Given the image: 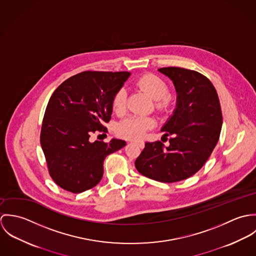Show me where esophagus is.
<instances>
[{
	"label": "esophagus",
	"mask_w": 256,
	"mask_h": 256,
	"mask_svg": "<svg viewBox=\"0 0 256 256\" xmlns=\"http://www.w3.org/2000/svg\"><path fill=\"white\" fill-rule=\"evenodd\" d=\"M134 142H135V144H137L140 148H144V142H142V141H134Z\"/></svg>",
	"instance_id": "obj_1"
}]
</instances>
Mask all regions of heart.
I'll return each instance as SVG.
<instances>
[{
    "mask_svg": "<svg viewBox=\"0 0 256 256\" xmlns=\"http://www.w3.org/2000/svg\"><path fill=\"white\" fill-rule=\"evenodd\" d=\"M137 86L146 92L150 98L156 100L158 108H166L170 106V96L168 94V84L154 74H145L136 80ZM127 92L120 88L112 100V108L117 114L123 113L126 110ZM154 126V120L150 117L130 116L121 121L117 126V133L126 139H140L148 129Z\"/></svg>",
    "mask_w": 256,
    "mask_h": 256,
    "instance_id": "heart-1",
    "label": "heart"
}]
</instances>
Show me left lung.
<instances>
[{"label": "left lung", "instance_id": "left-lung-1", "mask_svg": "<svg viewBox=\"0 0 256 256\" xmlns=\"http://www.w3.org/2000/svg\"><path fill=\"white\" fill-rule=\"evenodd\" d=\"M176 88V106L162 127L170 146L145 144L135 162L137 170L160 182H176L195 174L219 141L222 116L218 94L202 74L178 67L158 69Z\"/></svg>", "mask_w": 256, "mask_h": 256}]
</instances>
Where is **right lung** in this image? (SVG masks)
I'll return each mask as SVG.
<instances>
[{
    "mask_svg": "<svg viewBox=\"0 0 256 256\" xmlns=\"http://www.w3.org/2000/svg\"><path fill=\"white\" fill-rule=\"evenodd\" d=\"M129 72H82L62 82L45 110L40 144L53 180L63 189L80 193L104 176L106 158L126 142H90L92 133L104 130L112 114V100Z\"/></svg>",
    "mask_w": 256,
    "mask_h": 256,
    "instance_id": "1",
    "label": "right lung"
}]
</instances>
